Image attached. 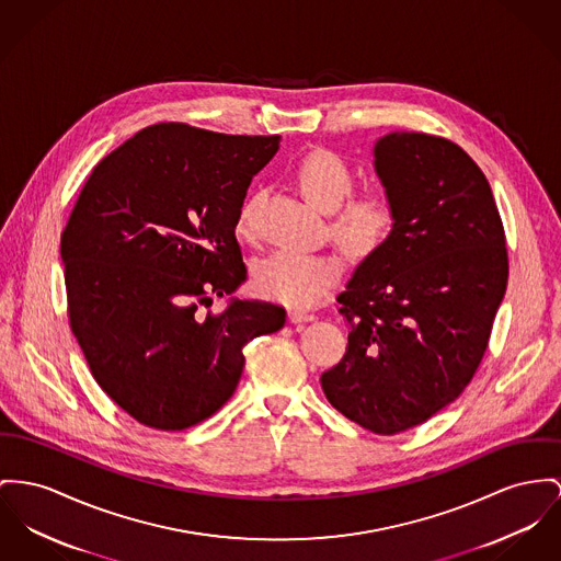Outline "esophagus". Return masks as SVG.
Listing matches in <instances>:
<instances>
[{
	"mask_svg": "<svg viewBox=\"0 0 561 561\" xmlns=\"http://www.w3.org/2000/svg\"><path fill=\"white\" fill-rule=\"evenodd\" d=\"M289 319H291V323H308V321H314L317 317L312 312L294 308V310H289Z\"/></svg>",
	"mask_w": 561,
	"mask_h": 561,
	"instance_id": "obj_1",
	"label": "esophagus"
}]
</instances>
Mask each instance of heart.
I'll return each instance as SVG.
<instances>
[{"label": "heart", "mask_w": 561, "mask_h": 561, "mask_svg": "<svg viewBox=\"0 0 561 561\" xmlns=\"http://www.w3.org/2000/svg\"><path fill=\"white\" fill-rule=\"evenodd\" d=\"M296 181L312 206L332 213L348 197L353 188V172L334 150L314 149L299 159ZM393 221L396 206L391 197L385 191H368L348 199L334 213L332 231L348 253L355 257H368L387 242ZM238 233L247 238L253 236L249 206L240 215ZM342 270L344 263L336 253L278 249L257 263L255 285L263 296L278 299L287 306H310L336 287Z\"/></svg>", "instance_id": "b5f03b06"}]
</instances>
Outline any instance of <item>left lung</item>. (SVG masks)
I'll use <instances>...</instances> for the list:
<instances>
[{
    "label": "left lung",
    "instance_id": "obj_1",
    "mask_svg": "<svg viewBox=\"0 0 561 561\" xmlns=\"http://www.w3.org/2000/svg\"><path fill=\"white\" fill-rule=\"evenodd\" d=\"M374 168L396 221L336 298L348 346L321 387L346 419L391 436L472 380L506 294L508 253L485 174L455 142L393 131L374 145Z\"/></svg>",
    "mask_w": 561,
    "mask_h": 561
}]
</instances>
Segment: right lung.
Here are the masks:
<instances>
[{"label": "right lung", "instance_id": "1", "mask_svg": "<svg viewBox=\"0 0 561 561\" xmlns=\"http://www.w3.org/2000/svg\"><path fill=\"white\" fill-rule=\"evenodd\" d=\"M280 136L157 123L104 157L61 233L68 314L98 385L138 423L187 430L233 396L242 348L285 308L229 299L247 280L236 225Z\"/></svg>", "mask_w": 561, "mask_h": 561}]
</instances>
